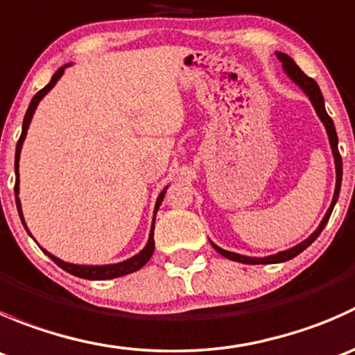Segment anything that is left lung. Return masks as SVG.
<instances>
[{
	"label": "left lung",
	"instance_id": "obj_1",
	"mask_svg": "<svg viewBox=\"0 0 355 355\" xmlns=\"http://www.w3.org/2000/svg\"><path fill=\"white\" fill-rule=\"evenodd\" d=\"M277 58L280 60L282 68H284L285 73L288 75L290 80H292L293 84L299 85V87L304 91V94H306L307 98H309V101H311V105H313L314 111H316V114H318V116H320V120L323 121L324 128H327L328 141H330V148H331V155H333V159H335V171H336L335 192H333L331 204H330V207H328L327 214H324V216H323V220H321L320 227H318L316 230H314L313 234H311L309 237L306 239V241H302V242H300V244L290 247V249H287V250H280V252L271 254V256H264V257H250V256H244V254L230 252V250L221 249V247H218L216 244H214V242L209 241L211 245H213L214 249H216L218 252L221 254V256H225V257H227V259H230V261H237V263H244V264L285 263V261H288V259H292V257L299 256V254L302 252L304 249H307V247L313 244V242L316 241L318 237H320V234H321V232H323V228L327 227L328 220H330V216H331L333 207H335L336 200H338L340 185H342V156H340V153H338V137H336V130H335V125H333V120H331L330 116H328L327 108H324V99H323V94H321L320 87H318V84L313 80V78L307 77V75L304 73V71L295 65V62H293V60L290 58L288 55L277 51Z\"/></svg>",
	"mask_w": 355,
	"mask_h": 355
}]
</instances>
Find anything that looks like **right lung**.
Listing matches in <instances>:
<instances>
[{
    "label": "right lung",
    "instance_id": "obj_1",
    "mask_svg": "<svg viewBox=\"0 0 355 355\" xmlns=\"http://www.w3.org/2000/svg\"><path fill=\"white\" fill-rule=\"evenodd\" d=\"M71 63H67V65L60 67L58 70L55 71V75L51 77V80H49V84L46 85L44 89H41V91L37 92V94L32 98L31 105H28L27 108V113H25L24 116V125H22V135H20L19 142H17V149H15V175H17V182H15V202H17V209H19V214H20V220H22V225L24 228L27 230V234L31 235L32 234L28 232L27 228V223H25L24 220V213H22V204H20V199H19V192H20V175H19V161H20V151H22V146H24V141H25V135H27V130H28V125H31L32 121V116H34L35 113V108H37V105L41 103V99L44 98L46 94H48L49 91H51L53 87L56 85V82L62 78V75L65 73V68L70 67ZM166 187L163 189V191L159 192V196H157L156 199V204H155V213H153V223H151V232H149V239H148V244L144 245V249L141 250L139 254H135V256L128 257V259L121 261V263H114V264H73V263H67V261H62L60 257L53 256V254H49L46 249H41L44 250L46 254H48L49 257H51L53 261H55L56 264H58L60 268H63V270L68 271L70 275H73V277H78V278H85V280H110V278H118V277H125V275L128 273H134V271L141 270L142 266H144L146 263H148L149 259H151L153 252H155V220H156V213L157 209H159L161 202H163V198L164 194H166Z\"/></svg>",
    "mask_w": 355,
    "mask_h": 355
}]
</instances>
